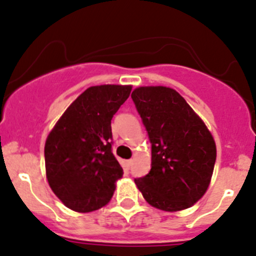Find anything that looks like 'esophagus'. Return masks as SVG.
<instances>
[{
	"mask_svg": "<svg viewBox=\"0 0 256 256\" xmlns=\"http://www.w3.org/2000/svg\"><path fill=\"white\" fill-rule=\"evenodd\" d=\"M134 164V158H130V160H128V165L131 166Z\"/></svg>",
	"mask_w": 256,
	"mask_h": 256,
	"instance_id": "esophagus-1",
	"label": "esophagus"
}]
</instances>
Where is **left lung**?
I'll use <instances>...</instances> for the list:
<instances>
[{
	"label": "left lung",
	"instance_id": "obj_1",
	"mask_svg": "<svg viewBox=\"0 0 256 256\" xmlns=\"http://www.w3.org/2000/svg\"><path fill=\"white\" fill-rule=\"evenodd\" d=\"M151 142V170L135 184L156 209L178 212L206 192L216 146L204 121L174 88L144 86L131 94Z\"/></svg>",
	"mask_w": 256,
	"mask_h": 256
}]
</instances>
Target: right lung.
Masks as SVG:
<instances>
[{"label": "right lung", "mask_w": 256, "mask_h": 256, "mask_svg": "<svg viewBox=\"0 0 256 256\" xmlns=\"http://www.w3.org/2000/svg\"><path fill=\"white\" fill-rule=\"evenodd\" d=\"M131 86L100 85L84 91L60 118L44 144L50 188L68 209L105 206L124 170L112 154L111 120Z\"/></svg>", "instance_id": "right-lung-1"}]
</instances>
